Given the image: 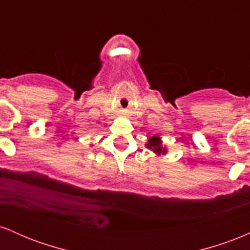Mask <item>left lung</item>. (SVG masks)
Returning <instances> with one entry per match:
<instances>
[{
    "mask_svg": "<svg viewBox=\"0 0 250 250\" xmlns=\"http://www.w3.org/2000/svg\"><path fill=\"white\" fill-rule=\"evenodd\" d=\"M146 147L148 149H150V150H153L154 153L156 154H166V148H162L161 147V140H160L159 136H151L150 139L148 140V143L146 145Z\"/></svg>",
    "mask_w": 250,
    "mask_h": 250,
    "instance_id": "8db88e82",
    "label": "left lung"
}]
</instances>
